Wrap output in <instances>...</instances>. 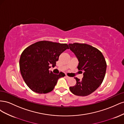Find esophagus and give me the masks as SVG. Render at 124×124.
Wrapping results in <instances>:
<instances>
[{"label":"esophagus","mask_w":124,"mask_h":124,"mask_svg":"<svg viewBox=\"0 0 124 124\" xmlns=\"http://www.w3.org/2000/svg\"><path fill=\"white\" fill-rule=\"evenodd\" d=\"M65 78H67V79H69V78H70V77H68V76H65Z\"/></svg>","instance_id":"obj_1"}]
</instances>
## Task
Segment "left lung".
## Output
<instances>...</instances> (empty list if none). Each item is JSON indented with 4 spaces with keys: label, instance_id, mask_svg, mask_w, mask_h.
I'll return each instance as SVG.
<instances>
[{
    "label": "left lung",
    "instance_id": "obj_1",
    "mask_svg": "<svg viewBox=\"0 0 124 124\" xmlns=\"http://www.w3.org/2000/svg\"><path fill=\"white\" fill-rule=\"evenodd\" d=\"M69 46L79 62L78 69L83 72L82 80L74 78L77 83L69 87L70 91L77 96H88L102 83L107 69L106 60L99 50L90 45L74 43Z\"/></svg>",
    "mask_w": 124,
    "mask_h": 124
}]
</instances>
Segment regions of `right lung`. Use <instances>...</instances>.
<instances>
[{"label":"right lung","instance_id":"obj_1","mask_svg":"<svg viewBox=\"0 0 124 124\" xmlns=\"http://www.w3.org/2000/svg\"><path fill=\"white\" fill-rule=\"evenodd\" d=\"M68 44L41 41L26 48L20 59V69L25 83L31 91L46 93L53 90L59 78L65 76L61 72L50 71L51 65L56 66L59 55L68 49Z\"/></svg>","mask_w":124,"mask_h":124}]
</instances>
